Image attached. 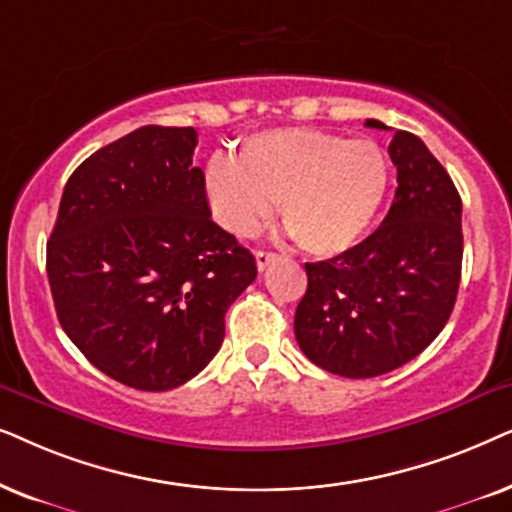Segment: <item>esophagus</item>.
<instances>
[{"instance_id": "obj_1", "label": "esophagus", "mask_w": 512, "mask_h": 512, "mask_svg": "<svg viewBox=\"0 0 512 512\" xmlns=\"http://www.w3.org/2000/svg\"><path fill=\"white\" fill-rule=\"evenodd\" d=\"M276 252H269V250H257L255 252V260H257V269H260V271H264V269H267L269 267V264L271 262H276Z\"/></svg>"}]
</instances>
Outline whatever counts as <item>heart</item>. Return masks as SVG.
<instances>
[{
  "label": "heart",
  "mask_w": 512,
  "mask_h": 512,
  "mask_svg": "<svg viewBox=\"0 0 512 512\" xmlns=\"http://www.w3.org/2000/svg\"><path fill=\"white\" fill-rule=\"evenodd\" d=\"M391 168L372 140H344L313 128L250 135L238 161L215 154L206 166L210 213L229 234L250 238L276 213L311 255L351 250L384 206Z\"/></svg>",
  "instance_id": "b5f03b06"
}]
</instances>
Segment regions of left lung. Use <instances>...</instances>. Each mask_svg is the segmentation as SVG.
I'll return each instance as SVG.
<instances>
[{
  "label": "left lung",
  "mask_w": 512,
  "mask_h": 512,
  "mask_svg": "<svg viewBox=\"0 0 512 512\" xmlns=\"http://www.w3.org/2000/svg\"><path fill=\"white\" fill-rule=\"evenodd\" d=\"M367 128L391 131L377 119ZM398 168L391 210L351 250L306 262L295 311L299 349L313 365L349 379L379 377L417 358L449 320L461 281V196L417 135L395 131Z\"/></svg>",
  "instance_id": "1"
}]
</instances>
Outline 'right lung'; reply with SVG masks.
Segmentation results:
<instances>
[{
    "label": "right lung",
    "instance_id": "obj_1",
    "mask_svg": "<svg viewBox=\"0 0 512 512\" xmlns=\"http://www.w3.org/2000/svg\"><path fill=\"white\" fill-rule=\"evenodd\" d=\"M196 131L142 126L74 170L46 243L65 335L107 377L168 391L224 339V313L257 264L210 217Z\"/></svg>",
    "mask_w": 512,
    "mask_h": 512
}]
</instances>
